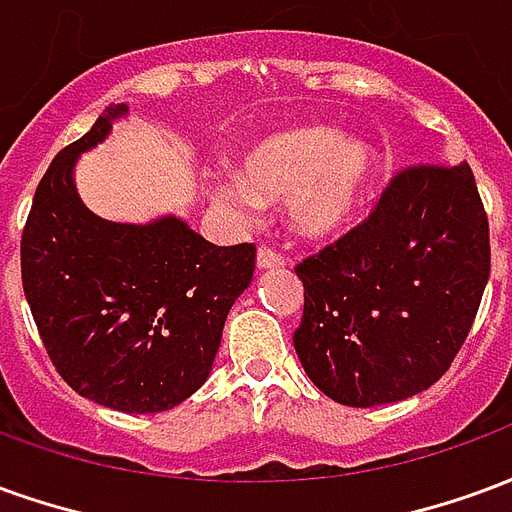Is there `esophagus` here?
I'll list each match as a JSON object with an SVG mask.
<instances>
[{
    "label": "esophagus",
    "mask_w": 512,
    "mask_h": 512,
    "mask_svg": "<svg viewBox=\"0 0 512 512\" xmlns=\"http://www.w3.org/2000/svg\"><path fill=\"white\" fill-rule=\"evenodd\" d=\"M257 266L282 268V266H288V260H285V255L277 252V249H271V246H260V249H257Z\"/></svg>",
    "instance_id": "obj_1"
}]
</instances>
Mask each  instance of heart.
I'll use <instances>...</instances> for the list:
<instances>
[{"label": "heart", "instance_id": "1", "mask_svg": "<svg viewBox=\"0 0 512 512\" xmlns=\"http://www.w3.org/2000/svg\"><path fill=\"white\" fill-rule=\"evenodd\" d=\"M378 178V156L365 139L332 126H290L257 136L241 153V180L213 183L227 211L252 216L260 202H290V224L321 241L359 219Z\"/></svg>", "mask_w": 512, "mask_h": 512}]
</instances>
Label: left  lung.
Here are the masks:
<instances>
[{
	"label": "left lung",
	"mask_w": 512,
	"mask_h": 512,
	"mask_svg": "<svg viewBox=\"0 0 512 512\" xmlns=\"http://www.w3.org/2000/svg\"><path fill=\"white\" fill-rule=\"evenodd\" d=\"M293 345L304 373L343 406L395 403L436 384L469 337L491 241L469 164H414L365 222L304 257Z\"/></svg>",
	"instance_id": "left-lung-1"
}]
</instances>
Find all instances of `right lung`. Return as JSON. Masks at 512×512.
Masks as SVG:
<instances>
[{
  "label": "right lung",
  "mask_w": 512,
  "mask_h": 512,
  "mask_svg": "<svg viewBox=\"0 0 512 512\" xmlns=\"http://www.w3.org/2000/svg\"><path fill=\"white\" fill-rule=\"evenodd\" d=\"M126 115L109 106L40 178L21 233V282L51 365L95 403L156 414L211 373L227 312L252 282L255 246H213L175 216L106 222L73 186L76 156Z\"/></svg>",
  "instance_id": "add662e5"
}]
</instances>
